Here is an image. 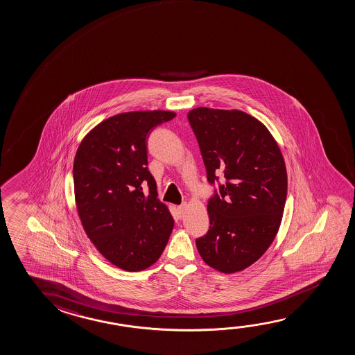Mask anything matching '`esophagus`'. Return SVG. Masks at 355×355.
<instances>
[{
    "mask_svg": "<svg viewBox=\"0 0 355 355\" xmlns=\"http://www.w3.org/2000/svg\"><path fill=\"white\" fill-rule=\"evenodd\" d=\"M185 206H187V204H185V202H183L182 205L178 206V211H180V215H183V214H184Z\"/></svg>",
    "mask_w": 355,
    "mask_h": 355,
    "instance_id": "esophagus-1",
    "label": "esophagus"
}]
</instances>
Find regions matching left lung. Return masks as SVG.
I'll return each mask as SVG.
<instances>
[{
    "instance_id": "obj_1",
    "label": "left lung",
    "mask_w": 355,
    "mask_h": 355,
    "mask_svg": "<svg viewBox=\"0 0 355 355\" xmlns=\"http://www.w3.org/2000/svg\"><path fill=\"white\" fill-rule=\"evenodd\" d=\"M207 182L210 227L196 239L202 260L217 271H242L268 250L287 199V171L263 124L238 110L198 107L188 113ZM223 177V183L219 178Z\"/></svg>"
}]
</instances>
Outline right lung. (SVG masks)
Returning a JSON list of instances; mask_svg holds the SVG:
<instances>
[{"label": "right lung", "mask_w": 355, "mask_h": 355, "mask_svg": "<svg viewBox=\"0 0 355 355\" xmlns=\"http://www.w3.org/2000/svg\"><path fill=\"white\" fill-rule=\"evenodd\" d=\"M175 117L170 111L116 114L87 134L76 154L74 196L84 231L101 255L125 271L157 261L173 230L148 170L146 141Z\"/></svg>", "instance_id": "right-lung-1"}]
</instances>
